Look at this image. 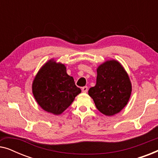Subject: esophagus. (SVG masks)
Wrapping results in <instances>:
<instances>
[{"label":"esophagus","instance_id":"1","mask_svg":"<svg viewBox=\"0 0 158 158\" xmlns=\"http://www.w3.org/2000/svg\"><path fill=\"white\" fill-rule=\"evenodd\" d=\"M82 91H83V93H87V91H88L87 86H84V87L82 88Z\"/></svg>","mask_w":158,"mask_h":158}]
</instances>
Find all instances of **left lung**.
Here are the masks:
<instances>
[{"label":"left lung","instance_id":"1","mask_svg":"<svg viewBox=\"0 0 158 158\" xmlns=\"http://www.w3.org/2000/svg\"><path fill=\"white\" fill-rule=\"evenodd\" d=\"M131 84L119 62L110 60L97 69L96 84L88 94L98 110L106 116H113L124 109L131 96Z\"/></svg>","mask_w":158,"mask_h":158}]
</instances>
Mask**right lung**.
Returning a JSON list of instances; mask_svg holds the SVG:
<instances>
[{"label": "right lung", "instance_id": "add662e5", "mask_svg": "<svg viewBox=\"0 0 158 158\" xmlns=\"http://www.w3.org/2000/svg\"><path fill=\"white\" fill-rule=\"evenodd\" d=\"M32 92L44 111L59 115L70 106L81 90L75 85L73 77L67 74L65 66L51 60L36 75Z\"/></svg>", "mask_w": 158, "mask_h": 158}]
</instances>
